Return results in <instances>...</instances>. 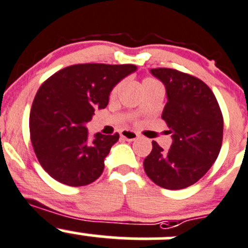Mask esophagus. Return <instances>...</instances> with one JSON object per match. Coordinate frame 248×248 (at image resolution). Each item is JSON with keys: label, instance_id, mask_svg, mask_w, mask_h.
Instances as JSON below:
<instances>
[{"label": "esophagus", "instance_id": "obj_1", "mask_svg": "<svg viewBox=\"0 0 248 248\" xmlns=\"http://www.w3.org/2000/svg\"><path fill=\"white\" fill-rule=\"evenodd\" d=\"M120 136L126 139L127 141H133L136 139H138V133H136L134 131H131V129H122L120 132Z\"/></svg>", "mask_w": 248, "mask_h": 248}]
</instances>
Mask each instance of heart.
<instances>
[{"instance_id": "1", "label": "heart", "mask_w": 248, "mask_h": 248, "mask_svg": "<svg viewBox=\"0 0 248 248\" xmlns=\"http://www.w3.org/2000/svg\"><path fill=\"white\" fill-rule=\"evenodd\" d=\"M156 85H160V83H158V81H156L155 78H144V80H143V88L149 87V86H156ZM120 86H121V85L119 83V85H116L114 88H112V92H111L112 95L117 94V92H119V90H120Z\"/></svg>"}]
</instances>
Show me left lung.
<instances>
[{"instance_id":"1","label":"left lung","mask_w":248,"mask_h":248,"mask_svg":"<svg viewBox=\"0 0 248 248\" xmlns=\"http://www.w3.org/2000/svg\"><path fill=\"white\" fill-rule=\"evenodd\" d=\"M150 73L166 87L162 119L173 141L168 150L153 141L144 170L161 188H188L207 173L219 155L222 111L211 88L200 78L168 68L151 69Z\"/></svg>"}]
</instances>
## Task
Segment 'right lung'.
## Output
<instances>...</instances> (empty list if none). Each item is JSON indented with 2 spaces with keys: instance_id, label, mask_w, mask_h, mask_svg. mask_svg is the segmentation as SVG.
I'll use <instances>...</instances> for the list:
<instances>
[{
  "instance_id": "1",
  "label": "right lung",
  "mask_w": 248,
  "mask_h": 248,
  "mask_svg": "<svg viewBox=\"0 0 248 248\" xmlns=\"http://www.w3.org/2000/svg\"><path fill=\"white\" fill-rule=\"evenodd\" d=\"M136 65L76 64L42 83L30 111V138L43 170L69 186H83L100 177L104 158L119 133H97L88 140L86 124L95 109H104L112 88Z\"/></svg>"
}]
</instances>
